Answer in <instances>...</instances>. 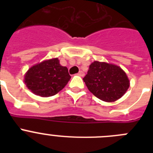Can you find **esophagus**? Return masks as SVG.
Returning a JSON list of instances; mask_svg holds the SVG:
<instances>
[{
    "label": "esophagus",
    "instance_id": "1",
    "mask_svg": "<svg viewBox=\"0 0 153 153\" xmlns=\"http://www.w3.org/2000/svg\"><path fill=\"white\" fill-rule=\"evenodd\" d=\"M78 75L79 76H84V73L83 72V71H79V73H78Z\"/></svg>",
    "mask_w": 153,
    "mask_h": 153
}]
</instances>
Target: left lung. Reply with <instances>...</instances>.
<instances>
[{
    "label": "left lung",
    "instance_id": "left-lung-1",
    "mask_svg": "<svg viewBox=\"0 0 153 153\" xmlns=\"http://www.w3.org/2000/svg\"><path fill=\"white\" fill-rule=\"evenodd\" d=\"M83 79L93 95L105 102L117 100L129 87V80L123 70L105 62L92 63Z\"/></svg>",
    "mask_w": 153,
    "mask_h": 153
}]
</instances>
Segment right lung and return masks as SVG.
<instances>
[{
    "instance_id": "1",
    "label": "right lung",
    "mask_w": 153,
    "mask_h": 153,
    "mask_svg": "<svg viewBox=\"0 0 153 153\" xmlns=\"http://www.w3.org/2000/svg\"><path fill=\"white\" fill-rule=\"evenodd\" d=\"M70 78L68 69L53 58L30 67L24 76V83L35 95L48 97L63 90Z\"/></svg>"
}]
</instances>
